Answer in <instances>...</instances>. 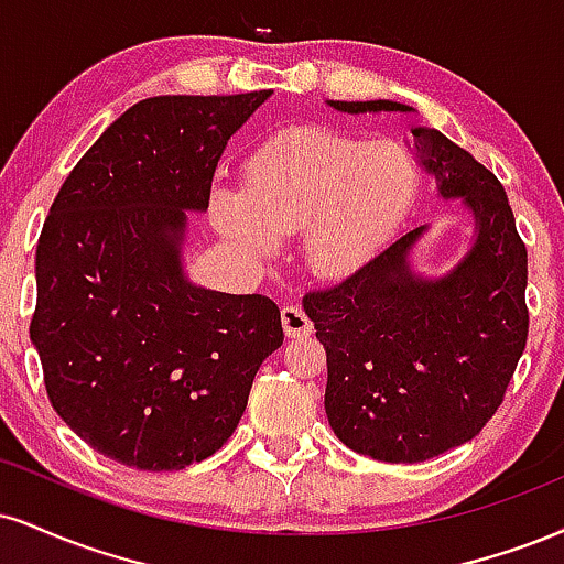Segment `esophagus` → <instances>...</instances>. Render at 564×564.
<instances>
[{
    "label": "esophagus",
    "mask_w": 564,
    "mask_h": 564,
    "mask_svg": "<svg viewBox=\"0 0 564 564\" xmlns=\"http://www.w3.org/2000/svg\"><path fill=\"white\" fill-rule=\"evenodd\" d=\"M281 323H283V330H286L289 338L310 336L312 328H315L307 317V312H304L302 307H296V304H289V307L281 310Z\"/></svg>",
    "instance_id": "34e87169"
}]
</instances>
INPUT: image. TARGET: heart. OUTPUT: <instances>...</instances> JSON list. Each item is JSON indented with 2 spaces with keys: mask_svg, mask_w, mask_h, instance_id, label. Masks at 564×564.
<instances>
[{
  "mask_svg": "<svg viewBox=\"0 0 564 564\" xmlns=\"http://www.w3.org/2000/svg\"><path fill=\"white\" fill-rule=\"evenodd\" d=\"M417 194V162L399 141L300 126L260 141L241 165V188L217 186L209 215L254 262L300 234L304 268L341 281L383 252Z\"/></svg>",
  "mask_w": 564,
  "mask_h": 564,
  "instance_id": "heart-1",
  "label": "heart"
}]
</instances>
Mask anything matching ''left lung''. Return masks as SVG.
Segmentation results:
<instances>
[{"label":"left lung","instance_id":"8db88e82","mask_svg":"<svg viewBox=\"0 0 564 564\" xmlns=\"http://www.w3.org/2000/svg\"><path fill=\"white\" fill-rule=\"evenodd\" d=\"M334 110L410 112L399 101H328ZM420 165L444 199L463 196L476 241L454 270L420 278V226L336 286L304 300L328 355L325 415L349 449L423 463L478 436L505 399L528 341V252L505 186L433 128H415Z\"/></svg>","mask_w":564,"mask_h":564}]
</instances>
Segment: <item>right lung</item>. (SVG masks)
Listing matches in <instances>:
<instances>
[{
    "label": "right lung",
    "mask_w": 564,
    "mask_h": 564,
    "mask_svg": "<svg viewBox=\"0 0 564 564\" xmlns=\"http://www.w3.org/2000/svg\"><path fill=\"white\" fill-rule=\"evenodd\" d=\"M268 97L141 99L54 196L31 341L54 412L115 463L160 473L207 459L283 344L273 300L194 286L181 268L186 213L209 207L223 149Z\"/></svg>",
    "instance_id": "obj_1"
}]
</instances>
